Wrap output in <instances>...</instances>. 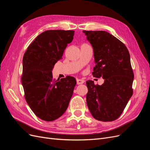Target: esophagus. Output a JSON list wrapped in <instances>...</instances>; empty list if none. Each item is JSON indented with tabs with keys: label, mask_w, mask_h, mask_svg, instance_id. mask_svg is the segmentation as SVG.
Segmentation results:
<instances>
[{
	"label": "esophagus",
	"mask_w": 150,
	"mask_h": 150,
	"mask_svg": "<svg viewBox=\"0 0 150 150\" xmlns=\"http://www.w3.org/2000/svg\"><path fill=\"white\" fill-rule=\"evenodd\" d=\"M84 80L83 79H78L76 80V82H77V84H82L84 83Z\"/></svg>",
	"instance_id": "34e87169"
}]
</instances>
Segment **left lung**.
Here are the masks:
<instances>
[{
  "label": "left lung",
  "mask_w": 150,
  "mask_h": 150,
  "mask_svg": "<svg viewBox=\"0 0 150 150\" xmlns=\"http://www.w3.org/2000/svg\"><path fill=\"white\" fill-rule=\"evenodd\" d=\"M93 48V75L102 77V85L88 80L86 102L96 120L112 121L118 118L133 95L134 74L130 55L125 45L114 35L104 30H83Z\"/></svg>",
  "instance_id": "8db88e82"
}]
</instances>
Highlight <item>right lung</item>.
I'll list each match as a JSON object with an SVG mask.
<instances>
[{"label": "right lung", "instance_id": "1", "mask_svg": "<svg viewBox=\"0 0 150 150\" xmlns=\"http://www.w3.org/2000/svg\"><path fill=\"white\" fill-rule=\"evenodd\" d=\"M74 34V30L44 31L24 55L21 81L25 100L34 114L44 121H52L64 114L73 94L76 79L68 76L56 81L52 71Z\"/></svg>", "mask_w": 150, "mask_h": 150}]
</instances>
